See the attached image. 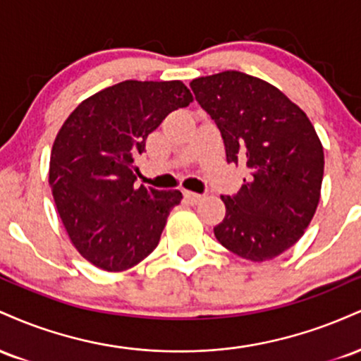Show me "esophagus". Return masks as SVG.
Instances as JSON below:
<instances>
[{
	"label": "esophagus",
	"instance_id": "1",
	"mask_svg": "<svg viewBox=\"0 0 361 361\" xmlns=\"http://www.w3.org/2000/svg\"><path fill=\"white\" fill-rule=\"evenodd\" d=\"M185 198H186V200H188L192 205H197V204H200V202L204 200L205 197H204V195L195 193V192H185Z\"/></svg>",
	"mask_w": 361,
	"mask_h": 361
}]
</instances>
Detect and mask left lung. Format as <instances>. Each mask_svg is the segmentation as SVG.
<instances>
[{
	"mask_svg": "<svg viewBox=\"0 0 361 361\" xmlns=\"http://www.w3.org/2000/svg\"><path fill=\"white\" fill-rule=\"evenodd\" d=\"M190 88L221 130L227 163L250 176L222 195L217 241L250 261L273 259L304 235L316 214L324 151L307 115L270 82L239 71L197 78Z\"/></svg>",
	"mask_w": 361,
	"mask_h": 361,
	"instance_id": "1",
	"label": "left lung"
}]
</instances>
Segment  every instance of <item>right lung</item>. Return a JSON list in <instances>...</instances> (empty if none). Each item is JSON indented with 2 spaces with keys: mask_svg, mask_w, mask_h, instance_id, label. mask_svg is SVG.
<instances>
[{
  "mask_svg": "<svg viewBox=\"0 0 361 361\" xmlns=\"http://www.w3.org/2000/svg\"><path fill=\"white\" fill-rule=\"evenodd\" d=\"M192 102L181 81H122L81 102L57 132L49 185L73 246L97 268L128 270L156 250L183 195L135 186V157Z\"/></svg>",
  "mask_w": 361,
  "mask_h": 361,
  "instance_id": "1",
  "label": "right lung"
}]
</instances>
